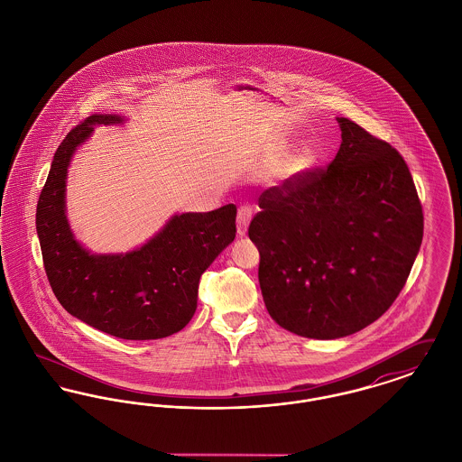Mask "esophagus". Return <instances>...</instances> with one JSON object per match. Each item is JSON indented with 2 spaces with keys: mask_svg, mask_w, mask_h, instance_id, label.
Instances as JSON below:
<instances>
[{
  "mask_svg": "<svg viewBox=\"0 0 462 462\" xmlns=\"http://www.w3.org/2000/svg\"><path fill=\"white\" fill-rule=\"evenodd\" d=\"M253 218V208L251 206H241L237 211V234L245 236L247 234V226Z\"/></svg>",
  "mask_w": 462,
  "mask_h": 462,
  "instance_id": "obj_1",
  "label": "esophagus"
}]
</instances>
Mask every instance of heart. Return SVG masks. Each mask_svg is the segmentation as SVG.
Listing matches in <instances>:
<instances>
[{
	"instance_id": "obj_1",
	"label": "heart",
	"mask_w": 462,
	"mask_h": 462,
	"mask_svg": "<svg viewBox=\"0 0 462 462\" xmlns=\"http://www.w3.org/2000/svg\"><path fill=\"white\" fill-rule=\"evenodd\" d=\"M317 164V154L311 149H303L298 154L289 159L286 166V175H301L307 173Z\"/></svg>"
}]
</instances>
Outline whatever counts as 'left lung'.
I'll use <instances>...</instances> for the list:
<instances>
[{
  "label": "left lung",
  "instance_id": "left-lung-1",
  "mask_svg": "<svg viewBox=\"0 0 462 462\" xmlns=\"http://www.w3.org/2000/svg\"><path fill=\"white\" fill-rule=\"evenodd\" d=\"M337 123L341 147L329 166L264 190L249 225L270 317L313 339L350 336L392 307L424 228L403 157L350 119Z\"/></svg>",
  "mask_w": 462,
  "mask_h": 462
}]
</instances>
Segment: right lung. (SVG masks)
I'll list each match as a JSON object with an SVG mask.
<instances>
[{
  "label": "right lung",
  "mask_w": 462,
  "mask_h": 462,
  "mask_svg": "<svg viewBox=\"0 0 462 462\" xmlns=\"http://www.w3.org/2000/svg\"><path fill=\"white\" fill-rule=\"evenodd\" d=\"M123 121L93 114L67 133L38 200L36 230L50 286L72 317L121 339H161L194 317L200 275L236 239L237 208L175 215L138 249L91 254L67 221V168L93 126Z\"/></svg>",
  "instance_id": "obj_1"
}]
</instances>
